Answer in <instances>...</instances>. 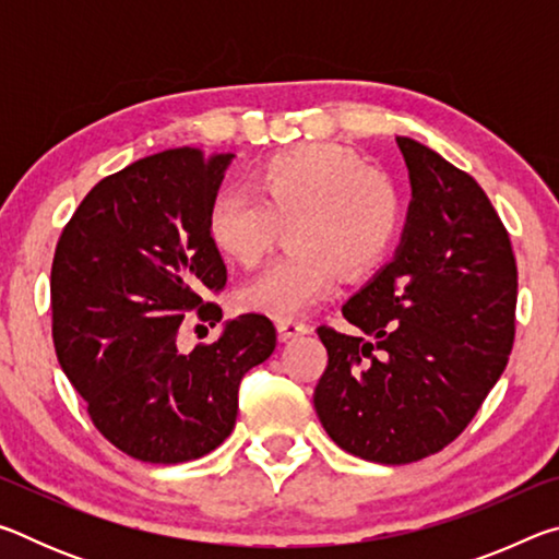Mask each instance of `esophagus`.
<instances>
[{
	"label": "esophagus",
	"instance_id": "1",
	"mask_svg": "<svg viewBox=\"0 0 559 559\" xmlns=\"http://www.w3.org/2000/svg\"><path fill=\"white\" fill-rule=\"evenodd\" d=\"M276 328H278L281 340H290V337H298V335L310 333V325L300 323V320H278Z\"/></svg>",
	"mask_w": 559,
	"mask_h": 559
}]
</instances>
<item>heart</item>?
<instances>
[{"instance_id":"heart-1","label":"heart","mask_w":559,"mask_h":559,"mask_svg":"<svg viewBox=\"0 0 559 559\" xmlns=\"http://www.w3.org/2000/svg\"><path fill=\"white\" fill-rule=\"evenodd\" d=\"M286 224L293 251L236 290L241 310L286 320L330 296L340 273H370L400 234L402 197L355 153L313 143L266 157L251 192L222 189L206 212L216 251L241 269L259 266Z\"/></svg>"}]
</instances>
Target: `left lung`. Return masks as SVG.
<instances>
[{
	"mask_svg": "<svg viewBox=\"0 0 559 559\" xmlns=\"http://www.w3.org/2000/svg\"><path fill=\"white\" fill-rule=\"evenodd\" d=\"M412 202L394 259L343 306L355 335L318 328L328 367L318 419L340 449L402 466L459 437L515 337L513 246L476 179L396 138Z\"/></svg>",
	"mask_w": 559,
	"mask_h": 559,
	"instance_id": "left-lung-1",
	"label": "left lung"
}]
</instances>
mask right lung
<instances>
[{
  "mask_svg": "<svg viewBox=\"0 0 559 559\" xmlns=\"http://www.w3.org/2000/svg\"><path fill=\"white\" fill-rule=\"evenodd\" d=\"M234 155L177 147L150 155L91 189L56 243L53 345L61 370L112 447L145 463L202 459L229 437L239 384L269 359L266 316L226 320L216 343L177 349L179 325L219 323L206 290L226 266L206 212Z\"/></svg>",
  "mask_w": 559,
  "mask_h": 559,
  "instance_id": "obj_1",
  "label": "right lung"
}]
</instances>
